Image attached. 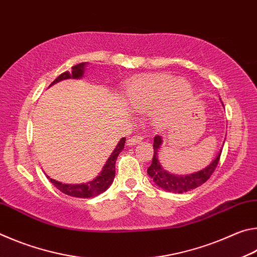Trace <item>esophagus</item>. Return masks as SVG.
Segmentation results:
<instances>
[{"mask_svg":"<svg viewBox=\"0 0 257 257\" xmlns=\"http://www.w3.org/2000/svg\"><path fill=\"white\" fill-rule=\"evenodd\" d=\"M143 141V137L141 136V135H135V136H133V137H130L129 139H128V145H130V146H133V145H136V144H139V143H141Z\"/></svg>","mask_w":257,"mask_h":257,"instance_id":"obj_1","label":"esophagus"}]
</instances>
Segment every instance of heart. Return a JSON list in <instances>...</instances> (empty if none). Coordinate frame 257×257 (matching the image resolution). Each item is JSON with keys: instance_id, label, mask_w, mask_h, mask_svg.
Wrapping results in <instances>:
<instances>
[{"instance_id": "obj_1", "label": "heart", "mask_w": 257, "mask_h": 257, "mask_svg": "<svg viewBox=\"0 0 257 257\" xmlns=\"http://www.w3.org/2000/svg\"><path fill=\"white\" fill-rule=\"evenodd\" d=\"M193 89L186 80H176L168 75H146L135 78L124 92V101L137 111H149L156 106L154 122L165 125L189 106Z\"/></svg>"}]
</instances>
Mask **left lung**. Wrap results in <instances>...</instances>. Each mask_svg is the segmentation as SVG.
<instances>
[{
  "label": "left lung",
  "mask_w": 257,
  "mask_h": 257,
  "mask_svg": "<svg viewBox=\"0 0 257 257\" xmlns=\"http://www.w3.org/2000/svg\"><path fill=\"white\" fill-rule=\"evenodd\" d=\"M162 142L163 141L161 136L154 137V144H153L154 155H153V160H152L151 167H149V169H147V173H149V176L153 179V181L160 187V188H162L167 191H172V193H179V194L186 193V191L197 188L198 186H201L204 184V182H206L208 179H210L212 173L214 172L216 165L220 161L221 152H222V150H221L220 153L216 155L214 161H213L210 165H207L205 169H203V170L191 173V175L175 176L172 175V173H169L168 171H165L162 168V165H161L159 162L158 152L160 150L161 145H162Z\"/></svg>",
  "instance_id": "obj_1"
}]
</instances>
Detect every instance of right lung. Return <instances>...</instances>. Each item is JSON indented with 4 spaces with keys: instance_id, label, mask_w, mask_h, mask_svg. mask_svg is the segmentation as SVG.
<instances>
[{
    "instance_id": "1",
    "label": "right lung",
    "mask_w": 257,
    "mask_h": 257,
    "mask_svg": "<svg viewBox=\"0 0 257 257\" xmlns=\"http://www.w3.org/2000/svg\"><path fill=\"white\" fill-rule=\"evenodd\" d=\"M85 66H86L85 62H81L79 64H77V66H73L71 72L66 71L61 73V75L56 78V79L52 82L50 86H52L58 81L69 79V78H75V79L81 78L84 76ZM124 142H125V138L124 137L121 138L119 144L116 145L114 151H113L112 154L110 155V158L107 159L105 165L103 167V170L93 181L87 182V184H80V185H68V184H62V182H59L54 179H51L50 177L47 178H49L50 181L56 187V188H58L60 191H62L63 194L69 195V196L79 197V198H90V197L97 196V195L102 194L103 191H105L108 187L111 186L113 179H114L115 161L118 159V155L120 154V152L123 150Z\"/></svg>"
}]
</instances>
